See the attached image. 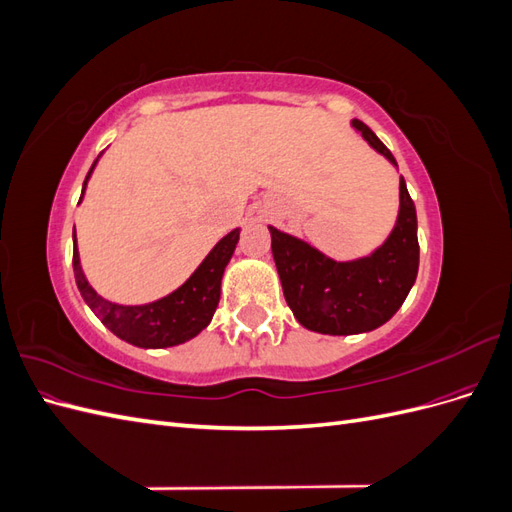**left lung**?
<instances>
[{
    "label": "left lung",
    "instance_id": "1",
    "mask_svg": "<svg viewBox=\"0 0 512 512\" xmlns=\"http://www.w3.org/2000/svg\"><path fill=\"white\" fill-rule=\"evenodd\" d=\"M352 126L397 166L393 153L363 121L354 119ZM399 200L391 237L371 256L352 262H335L305 241L269 226L286 303L305 329L327 335L374 331L406 301L418 273V237L416 209L404 177L399 181Z\"/></svg>",
    "mask_w": 512,
    "mask_h": 512
}]
</instances>
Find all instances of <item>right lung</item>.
I'll return each mask as SVG.
<instances>
[{
  "label": "right lung",
  "mask_w": 512,
  "mask_h": 512,
  "mask_svg": "<svg viewBox=\"0 0 512 512\" xmlns=\"http://www.w3.org/2000/svg\"><path fill=\"white\" fill-rule=\"evenodd\" d=\"M96 162L91 164L89 173L85 177L83 192ZM72 239H76L74 232H72ZM237 241H239V230L235 228L213 247L209 256L200 262V267L192 273L188 282H185L181 288H177L175 292H170L168 297L147 305H117L102 299L85 280L76 245L72 254L74 280L81 290V297L91 307V312H94L102 320L104 327L111 329L117 337L126 339L128 344L138 348L177 346L196 337L211 322L215 307L220 303L222 275L232 252H235Z\"/></svg>",
  "instance_id": "right-lung-1"
}]
</instances>
